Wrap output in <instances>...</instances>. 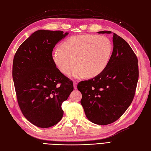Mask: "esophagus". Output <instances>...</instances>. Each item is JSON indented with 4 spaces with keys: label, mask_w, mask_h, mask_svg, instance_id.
Instances as JSON below:
<instances>
[{
    "label": "esophagus",
    "mask_w": 151,
    "mask_h": 151,
    "mask_svg": "<svg viewBox=\"0 0 151 151\" xmlns=\"http://www.w3.org/2000/svg\"><path fill=\"white\" fill-rule=\"evenodd\" d=\"M73 84H74V89H76L77 88V81H74V83H73Z\"/></svg>",
    "instance_id": "esophagus-1"
}]
</instances>
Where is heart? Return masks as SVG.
Here are the masks:
<instances>
[{
    "label": "heart",
    "mask_w": 151,
    "mask_h": 151,
    "mask_svg": "<svg viewBox=\"0 0 151 151\" xmlns=\"http://www.w3.org/2000/svg\"><path fill=\"white\" fill-rule=\"evenodd\" d=\"M112 50L111 40L105 36L74 35L67 39L61 48L52 51V58L56 67L65 74H68L77 64L78 67L73 72V77L79 78L86 75L93 77L100 74L107 67Z\"/></svg>",
    "instance_id": "obj_1"
}]
</instances>
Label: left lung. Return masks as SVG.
<instances>
[{"label":"left lung","mask_w":151,"mask_h":151,"mask_svg":"<svg viewBox=\"0 0 151 151\" xmlns=\"http://www.w3.org/2000/svg\"><path fill=\"white\" fill-rule=\"evenodd\" d=\"M112 34L113 51L109 63L100 74L77 84L81 104L92 123L107 125L123 114L132 104L138 79V60L127 42Z\"/></svg>","instance_id":"left-lung-1"}]
</instances>
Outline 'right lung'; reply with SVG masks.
Listing matches in <instances>:
<instances>
[{
  "mask_svg": "<svg viewBox=\"0 0 151 151\" xmlns=\"http://www.w3.org/2000/svg\"><path fill=\"white\" fill-rule=\"evenodd\" d=\"M68 35L63 31L39 30L16 51L13 79L19 108L27 119L39 128H50L62 119V104L74 89L52 58L56 44Z\"/></svg>",
  "mask_w": 151,
  "mask_h": 151,
  "instance_id": "1",
  "label": "right lung"
}]
</instances>
